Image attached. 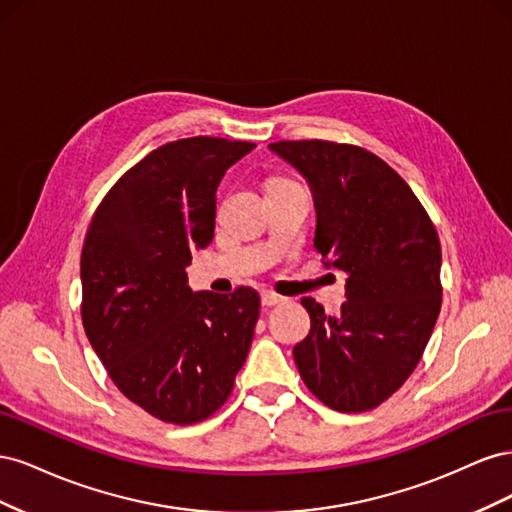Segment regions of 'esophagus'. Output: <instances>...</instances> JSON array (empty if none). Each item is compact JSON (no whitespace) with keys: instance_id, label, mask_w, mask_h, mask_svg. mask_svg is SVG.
I'll use <instances>...</instances> for the list:
<instances>
[{"instance_id":"1","label":"esophagus","mask_w":512,"mask_h":512,"mask_svg":"<svg viewBox=\"0 0 512 512\" xmlns=\"http://www.w3.org/2000/svg\"><path fill=\"white\" fill-rule=\"evenodd\" d=\"M260 299H262V305H267V307L282 305V303H286V301H288L286 297H282V294H277V292H273V290H262Z\"/></svg>"}]
</instances>
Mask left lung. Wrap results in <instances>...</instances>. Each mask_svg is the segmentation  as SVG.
I'll return each instance as SVG.
<instances>
[{
    "label": "left lung",
    "mask_w": 512,
    "mask_h": 512,
    "mask_svg": "<svg viewBox=\"0 0 512 512\" xmlns=\"http://www.w3.org/2000/svg\"><path fill=\"white\" fill-rule=\"evenodd\" d=\"M271 151L307 179L314 247L346 275V303L301 305L312 329L294 346L305 386L337 412L380 406L421 361L442 305L440 239L410 185L374 153L331 141H280Z\"/></svg>",
    "instance_id": "1"
}]
</instances>
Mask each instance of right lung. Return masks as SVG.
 Returning <instances> with one entry per match:
<instances>
[{
  "mask_svg": "<svg viewBox=\"0 0 512 512\" xmlns=\"http://www.w3.org/2000/svg\"><path fill=\"white\" fill-rule=\"evenodd\" d=\"M254 147L194 136L153 149L108 190L85 235L89 344L117 389L164 423L218 412L252 346L258 292H192L185 267L213 239L224 173Z\"/></svg>",
  "mask_w": 512,
  "mask_h": 512,
  "instance_id": "add662e5",
  "label": "right lung"
}]
</instances>
